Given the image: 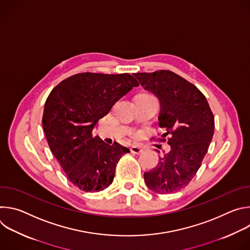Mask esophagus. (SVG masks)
Segmentation results:
<instances>
[{
	"instance_id": "esophagus-1",
	"label": "esophagus",
	"mask_w": 250,
	"mask_h": 250,
	"mask_svg": "<svg viewBox=\"0 0 250 250\" xmlns=\"http://www.w3.org/2000/svg\"><path fill=\"white\" fill-rule=\"evenodd\" d=\"M130 151H131V153H134V154H140L142 151H144V149H142L138 146H132L130 147Z\"/></svg>"
}]
</instances>
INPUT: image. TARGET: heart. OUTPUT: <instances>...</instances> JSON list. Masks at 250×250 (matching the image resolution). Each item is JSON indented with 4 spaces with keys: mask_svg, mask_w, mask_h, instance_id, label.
I'll use <instances>...</instances> for the list:
<instances>
[{
    "mask_svg": "<svg viewBox=\"0 0 250 250\" xmlns=\"http://www.w3.org/2000/svg\"><path fill=\"white\" fill-rule=\"evenodd\" d=\"M141 95H144V96H149V95H146V94H141Z\"/></svg>",
    "mask_w": 250,
    "mask_h": 250,
    "instance_id": "b5f03b06",
    "label": "heart"
}]
</instances>
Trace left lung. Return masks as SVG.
Instances as JSON below:
<instances>
[{
    "label": "left lung",
    "instance_id": "1",
    "mask_svg": "<svg viewBox=\"0 0 250 250\" xmlns=\"http://www.w3.org/2000/svg\"><path fill=\"white\" fill-rule=\"evenodd\" d=\"M139 83L160 102V141L171 146L155 168L145 173L146 186L157 194L186 187L208 152L215 129V117L204 94L192 83L169 70L135 73ZM158 151V150H157Z\"/></svg>",
    "mask_w": 250,
    "mask_h": 250
}]
</instances>
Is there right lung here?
<instances>
[{
  "label": "right lung",
  "mask_w": 250,
  "mask_h": 250,
  "mask_svg": "<svg viewBox=\"0 0 250 250\" xmlns=\"http://www.w3.org/2000/svg\"><path fill=\"white\" fill-rule=\"evenodd\" d=\"M128 73H78L61 81L46 99L42 126L49 148L68 180L85 192H99L114 180L119 160L129 149L93 135L97 122L133 87Z\"/></svg>",
  "instance_id": "obj_1"
}]
</instances>
